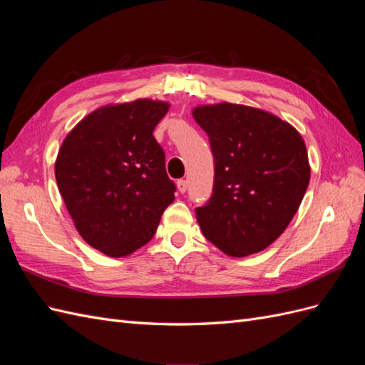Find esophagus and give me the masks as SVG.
Returning a JSON list of instances; mask_svg holds the SVG:
<instances>
[{
  "mask_svg": "<svg viewBox=\"0 0 365 365\" xmlns=\"http://www.w3.org/2000/svg\"><path fill=\"white\" fill-rule=\"evenodd\" d=\"M176 185H178V190L181 193H184L187 190V181L185 180H178V182H176Z\"/></svg>",
  "mask_w": 365,
  "mask_h": 365,
  "instance_id": "34e87169",
  "label": "esophagus"
}]
</instances>
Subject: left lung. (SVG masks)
I'll return each mask as SVG.
<instances>
[{
	"label": "left lung",
	"instance_id": "1",
	"mask_svg": "<svg viewBox=\"0 0 365 365\" xmlns=\"http://www.w3.org/2000/svg\"><path fill=\"white\" fill-rule=\"evenodd\" d=\"M193 117L215 158L213 193L195 210L202 235L233 257L264 250L289 225L309 185L302 135L245 105L197 106Z\"/></svg>",
	"mask_w": 365,
	"mask_h": 365
}]
</instances>
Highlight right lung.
Segmentation results:
<instances>
[{"label": "right lung", "mask_w": 365, "mask_h": 365, "mask_svg": "<svg viewBox=\"0 0 365 365\" xmlns=\"http://www.w3.org/2000/svg\"><path fill=\"white\" fill-rule=\"evenodd\" d=\"M164 102L103 106L63 140L54 173L62 200L86 244L123 257L153 237L176 187L153 129Z\"/></svg>", "instance_id": "add662e5"}]
</instances>
